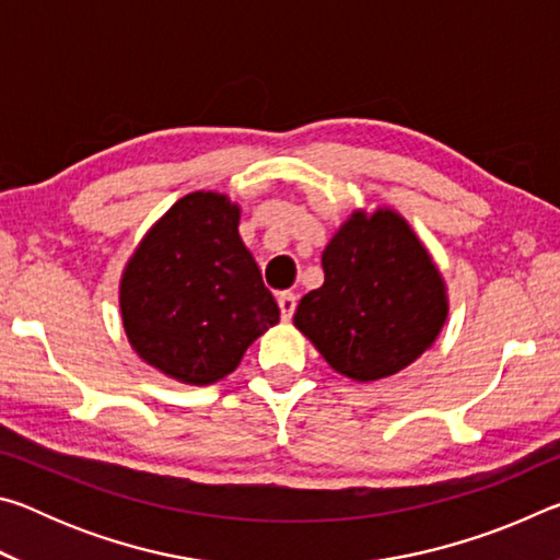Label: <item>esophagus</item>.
Masks as SVG:
<instances>
[{"instance_id":"esophagus-1","label":"esophagus","mask_w":560,"mask_h":560,"mask_svg":"<svg viewBox=\"0 0 560 560\" xmlns=\"http://www.w3.org/2000/svg\"><path fill=\"white\" fill-rule=\"evenodd\" d=\"M277 303H279V308H281V318L283 320H291L293 311H296L299 296H296V293H291V291H281L279 296H277Z\"/></svg>"}]
</instances>
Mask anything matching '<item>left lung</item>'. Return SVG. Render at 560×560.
I'll use <instances>...</instances> for the list:
<instances>
[{
    "mask_svg": "<svg viewBox=\"0 0 560 560\" xmlns=\"http://www.w3.org/2000/svg\"><path fill=\"white\" fill-rule=\"evenodd\" d=\"M324 287L301 299L293 326L336 373L381 381L432 348L450 314L447 283L400 212L355 210L330 236Z\"/></svg>",
    "mask_w": 560,
    "mask_h": 560,
    "instance_id": "left-lung-1",
    "label": "left lung"
}]
</instances>
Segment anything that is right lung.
Returning a JSON list of instances; mask_svg holds the SVG:
<instances>
[{
  "label": "right lung",
  "instance_id": "add662e5",
  "mask_svg": "<svg viewBox=\"0 0 560 560\" xmlns=\"http://www.w3.org/2000/svg\"><path fill=\"white\" fill-rule=\"evenodd\" d=\"M240 205L189 192L150 226L120 277V318L136 353L185 385L236 371L279 306L240 236Z\"/></svg>",
  "mask_w": 560,
  "mask_h": 560
}]
</instances>
